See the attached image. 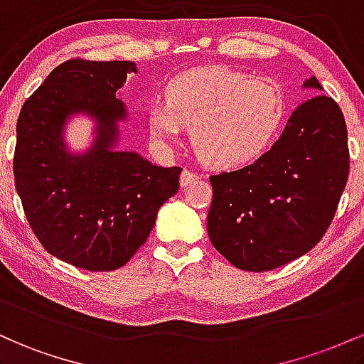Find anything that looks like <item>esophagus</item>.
Here are the masks:
<instances>
[{"label":"esophagus","mask_w":364,"mask_h":364,"mask_svg":"<svg viewBox=\"0 0 364 364\" xmlns=\"http://www.w3.org/2000/svg\"><path fill=\"white\" fill-rule=\"evenodd\" d=\"M194 181H198V173H194V171L183 170L181 173V183L183 187L189 186V183H193Z\"/></svg>","instance_id":"esophagus-1"}]
</instances>
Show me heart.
I'll use <instances>...</instances> for the list:
<instances>
[{
	"instance_id": "b5f03b06",
	"label": "heart",
	"mask_w": 364,
	"mask_h": 364,
	"mask_svg": "<svg viewBox=\"0 0 364 364\" xmlns=\"http://www.w3.org/2000/svg\"><path fill=\"white\" fill-rule=\"evenodd\" d=\"M285 94L270 77L222 67L196 68L170 80L165 105L151 106L148 127L161 141L191 125V142L204 163L235 168L256 160L284 124Z\"/></svg>"
}]
</instances>
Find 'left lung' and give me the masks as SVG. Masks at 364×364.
I'll return each mask as SVG.
<instances>
[{
	"label": "left lung",
	"instance_id": "8db88e82",
	"mask_svg": "<svg viewBox=\"0 0 364 364\" xmlns=\"http://www.w3.org/2000/svg\"><path fill=\"white\" fill-rule=\"evenodd\" d=\"M304 87L321 85L316 77ZM349 177L347 127L332 97L318 94L289 118L270 151L244 168L211 175L208 235L240 270L267 272L320 242Z\"/></svg>",
	"mask_w": 364,
	"mask_h": 364
}]
</instances>
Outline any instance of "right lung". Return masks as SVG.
Returning a JSON list of instances; mask_svg holds the SVG:
<instances>
[{
    "mask_svg": "<svg viewBox=\"0 0 364 364\" xmlns=\"http://www.w3.org/2000/svg\"><path fill=\"white\" fill-rule=\"evenodd\" d=\"M134 61H63L23 103L14 154L15 189L41 246L89 272L124 267L148 240L161 204L178 191L181 166L161 168L112 149L125 108L115 92ZM98 120L92 150L72 157L60 130L68 114Z\"/></svg>",
    "mask_w": 364,
    "mask_h": 364,
    "instance_id": "obj_1",
    "label": "right lung"
}]
</instances>
